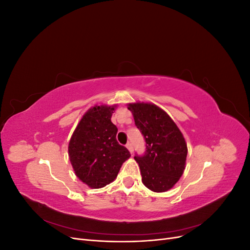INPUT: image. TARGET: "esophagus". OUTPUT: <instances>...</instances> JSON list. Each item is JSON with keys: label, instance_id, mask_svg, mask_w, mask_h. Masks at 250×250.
<instances>
[{"label": "esophagus", "instance_id": "34e87169", "mask_svg": "<svg viewBox=\"0 0 250 250\" xmlns=\"http://www.w3.org/2000/svg\"><path fill=\"white\" fill-rule=\"evenodd\" d=\"M126 147H127V149L130 151V153H132V151H133V148H132V144L130 143V142H128L127 144H126Z\"/></svg>", "mask_w": 250, "mask_h": 250}]
</instances>
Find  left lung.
I'll use <instances>...</instances> for the list:
<instances>
[{"label": "left lung", "instance_id": "8db88e82", "mask_svg": "<svg viewBox=\"0 0 250 250\" xmlns=\"http://www.w3.org/2000/svg\"><path fill=\"white\" fill-rule=\"evenodd\" d=\"M128 109L146 142L145 153L134 156L143 184L157 193L170 190L186 168L188 148L183 133L168 113L154 104L131 103Z\"/></svg>", "mask_w": 250, "mask_h": 250}]
</instances>
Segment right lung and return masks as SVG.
I'll return each instance as SVG.
<instances>
[{
    "label": "right lung",
    "mask_w": 250,
    "mask_h": 250,
    "mask_svg": "<svg viewBox=\"0 0 250 250\" xmlns=\"http://www.w3.org/2000/svg\"><path fill=\"white\" fill-rule=\"evenodd\" d=\"M116 106H95L82 117L70 144L69 156L77 177L99 188L115 180L121 166L130 157L117 141L118 128L110 121Z\"/></svg>",
    "instance_id": "add662e5"
}]
</instances>
